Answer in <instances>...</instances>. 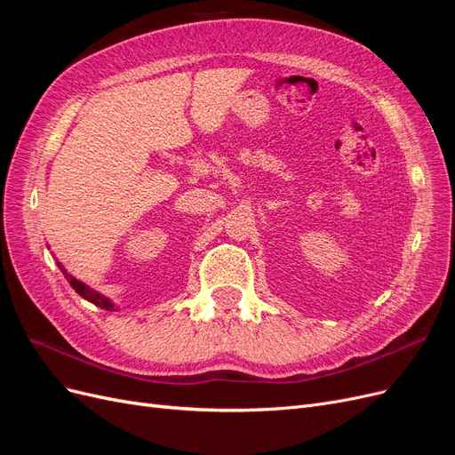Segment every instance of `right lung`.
Instances as JSON below:
<instances>
[{
	"instance_id": "obj_1",
	"label": "right lung",
	"mask_w": 455,
	"mask_h": 455,
	"mask_svg": "<svg viewBox=\"0 0 455 455\" xmlns=\"http://www.w3.org/2000/svg\"><path fill=\"white\" fill-rule=\"evenodd\" d=\"M58 267H60V271L64 273V276L69 280V284H71V288L81 295V297H84L86 301H90V303H93L96 307H101V308H105V310H116L115 308V305L107 299V297H103L101 293H98V291H93V290H90L86 284H83L81 280H76L75 276H71L64 267H61V265L58 263Z\"/></svg>"
}]
</instances>
